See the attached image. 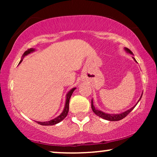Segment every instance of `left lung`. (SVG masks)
Returning <instances> with one entry per match:
<instances>
[{"label": "left lung", "mask_w": 157, "mask_h": 157, "mask_svg": "<svg viewBox=\"0 0 157 157\" xmlns=\"http://www.w3.org/2000/svg\"><path fill=\"white\" fill-rule=\"evenodd\" d=\"M125 49L128 52V53H130V54H131V55H133L132 52H131L130 49H128V48H125ZM134 60L136 61L135 58H134ZM141 97H142V96H141ZM141 97H140V99H141ZM139 101H140V100H139ZM137 103H138V102H137ZM136 105V104L134 106V107L131 108V109L128 110V111H125V112H123L122 113H119V114H109V113H103L102 111H98V110H97L96 109H95V107L93 105V100H91V109H92L94 113H96L97 116H99L100 117L105 119V120H109V121H118V120H122V119L125 118V117L127 116V115L128 114V113H130L131 111L134 109V107Z\"/></svg>", "instance_id": "8db88e82"}]
</instances>
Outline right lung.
I'll return each mask as SVG.
<instances>
[{"mask_svg":"<svg viewBox=\"0 0 157 157\" xmlns=\"http://www.w3.org/2000/svg\"><path fill=\"white\" fill-rule=\"evenodd\" d=\"M35 51V49L34 48H29L28 50H26V52L23 53V57H24L25 56L29 55V53H31V52ZM23 60H21L20 61V63H21V62H22ZM75 90V88H74L71 90V91H69V92L67 94V95H66V105H65V108L63 109V112L61 113V114L59 115L57 117H56L55 119H53V120H50V121H47V122H37V123L40 124V125H55V124L57 123H59L60 121H62L63 119L66 118V117L67 116L68 114V109H69V100L70 98H71V94H72V93L74 92V91Z\"/></svg>","mask_w":157,"mask_h":157,"instance_id":"1","label":"right lung"}]
</instances>
